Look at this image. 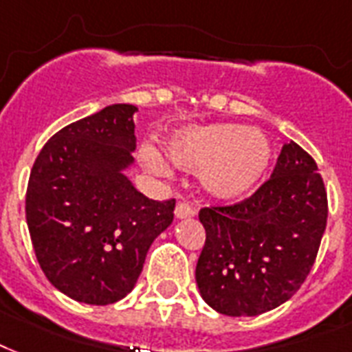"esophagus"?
Wrapping results in <instances>:
<instances>
[{
	"label": "esophagus",
	"instance_id": "obj_1",
	"mask_svg": "<svg viewBox=\"0 0 352 352\" xmlns=\"http://www.w3.org/2000/svg\"><path fill=\"white\" fill-rule=\"evenodd\" d=\"M174 214H176V219L184 220V219H192L196 214V209L190 204H185V201H179L176 209H174Z\"/></svg>",
	"mask_w": 352,
	"mask_h": 352
}]
</instances>
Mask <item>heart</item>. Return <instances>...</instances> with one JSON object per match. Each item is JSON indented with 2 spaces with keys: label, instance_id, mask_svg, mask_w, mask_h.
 Segmentation results:
<instances>
[{
  "label": "heart",
  "instance_id": "b5f03b06",
  "mask_svg": "<svg viewBox=\"0 0 352 352\" xmlns=\"http://www.w3.org/2000/svg\"><path fill=\"white\" fill-rule=\"evenodd\" d=\"M168 162L184 173L201 174V185L211 196L233 201L263 179L272 162V145L261 130L220 122L176 133L168 141ZM148 163L165 170L157 156H148Z\"/></svg>",
  "mask_w": 352,
  "mask_h": 352
}]
</instances>
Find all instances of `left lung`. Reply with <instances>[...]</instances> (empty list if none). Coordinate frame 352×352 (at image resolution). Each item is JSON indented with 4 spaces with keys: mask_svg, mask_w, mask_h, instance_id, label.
Returning <instances> with one entry per match:
<instances>
[{
    "mask_svg": "<svg viewBox=\"0 0 352 352\" xmlns=\"http://www.w3.org/2000/svg\"><path fill=\"white\" fill-rule=\"evenodd\" d=\"M327 213L318 165L290 141L255 195L198 214L206 228L196 264L201 299L226 316H258L288 301L310 274Z\"/></svg>",
    "mask_w": 352,
    "mask_h": 352,
    "instance_id": "obj_1",
    "label": "left lung"
}]
</instances>
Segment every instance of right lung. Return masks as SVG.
<instances>
[{"mask_svg":"<svg viewBox=\"0 0 352 352\" xmlns=\"http://www.w3.org/2000/svg\"><path fill=\"white\" fill-rule=\"evenodd\" d=\"M133 104H111L64 126L32 165L25 217L49 283L78 303L110 305L135 287L146 253L174 219V200L141 195Z\"/></svg>","mask_w":352,"mask_h":352,"instance_id":"right-lung-1","label":"right lung"}]
</instances>
